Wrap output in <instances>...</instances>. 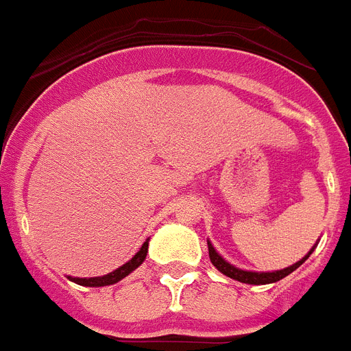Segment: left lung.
<instances>
[{
    "instance_id": "obj_1",
    "label": "left lung",
    "mask_w": 351,
    "mask_h": 351,
    "mask_svg": "<svg viewBox=\"0 0 351 351\" xmlns=\"http://www.w3.org/2000/svg\"><path fill=\"white\" fill-rule=\"evenodd\" d=\"M312 252H310V254H312ZM208 254H210V261H212V265H214L215 268L221 271V274H224V276L230 277V279H235V281L246 282V285H268V282L281 281L282 277H287L288 274H291V271L295 270V268H299V266H301L302 263L308 259V257H310V254H308L304 259L299 261V263H295V265L288 266V268H285V270L263 271V274H259V271L239 270V268H235V266H232L230 263H226V261H224L223 257L217 254V252H215V248L212 246V243H208Z\"/></svg>"
}]
</instances>
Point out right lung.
<instances>
[{"instance_id": "right-lung-1", "label": "right lung", "mask_w": 351, "mask_h": 351, "mask_svg": "<svg viewBox=\"0 0 351 351\" xmlns=\"http://www.w3.org/2000/svg\"><path fill=\"white\" fill-rule=\"evenodd\" d=\"M148 252V241H145L141 246V250L137 252L134 257H132L128 263H125L123 266H119L117 270L110 271L108 276L103 277H90V279H80V277H70V281H74L75 285H81V287H108V285H116L117 281H121L123 277H127L128 274L136 270L137 266L141 265L143 261L147 259Z\"/></svg>"}]
</instances>
